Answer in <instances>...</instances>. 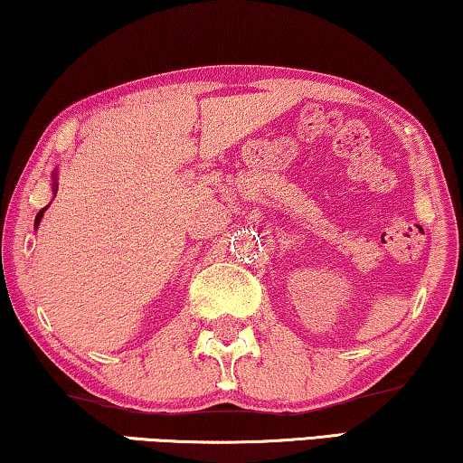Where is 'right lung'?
<instances>
[{"label":"right lung","mask_w":463,"mask_h":463,"mask_svg":"<svg viewBox=\"0 0 463 463\" xmlns=\"http://www.w3.org/2000/svg\"><path fill=\"white\" fill-rule=\"evenodd\" d=\"M54 189H56V185H54ZM43 211H46V208H42V211L37 213V217H35V227L40 225V221H42V217H43Z\"/></svg>","instance_id":"right-lung-1"}]
</instances>
